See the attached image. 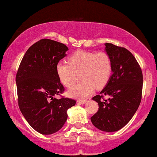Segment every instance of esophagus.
<instances>
[{
  "mask_svg": "<svg viewBox=\"0 0 157 157\" xmlns=\"http://www.w3.org/2000/svg\"><path fill=\"white\" fill-rule=\"evenodd\" d=\"M77 102H78V104H85V103L86 102V100H78V101H77Z\"/></svg>",
  "mask_w": 157,
  "mask_h": 157,
  "instance_id": "34e87169",
  "label": "esophagus"
}]
</instances>
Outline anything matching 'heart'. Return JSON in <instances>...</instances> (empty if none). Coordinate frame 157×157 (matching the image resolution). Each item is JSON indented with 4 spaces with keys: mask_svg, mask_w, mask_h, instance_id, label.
Listing matches in <instances>:
<instances>
[{
    "mask_svg": "<svg viewBox=\"0 0 157 157\" xmlns=\"http://www.w3.org/2000/svg\"><path fill=\"white\" fill-rule=\"evenodd\" d=\"M67 63L58 62L56 70L60 82L71 87L68 95L76 98H85L96 89H102L109 82L112 74L111 57L104 51L90 52L78 51L68 57Z\"/></svg>",
    "mask_w": 157,
    "mask_h": 157,
    "instance_id": "heart-1",
    "label": "heart"
}]
</instances>
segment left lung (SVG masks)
<instances>
[{
	"instance_id": "obj_1",
	"label": "left lung",
	"mask_w": 157,
	"mask_h": 157,
	"mask_svg": "<svg viewBox=\"0 0 157 157\" xmlns=\"http://www.w3.org/2000/svg\"><path fill=\"white\" fill-rule=\"evenodd\" d=\"M105 45L111 57L113 74L100 94L93 98L99 108L90 119L98 129L112 132L126 126L137 110L143 77L140 66L128 50L112 43ZM105 96L109 98L104 99Z\"/></svg>"
}]
</instances>
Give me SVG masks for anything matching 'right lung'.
I'll return each instance as SVG.
<instances>
[{
	"label": "right lung",
	"instance_id": "right-lung-1",
	"mask_svg": "<svg viewBox=\"0 0 157 157\" xmlns=\"http://www.w3.org/2000/svg\"><path fill=\"white\" fill-rule=\"evenodd\" d=\"M64 44L42 39L27 50L16 74L18 106L29 124L39 133L58 132L67 119V110L74 99L55 95L64 92L56 64L66 56Z\"/></svg>",
	"mask_w": 157,
	"mask_h": 157
}]
</instances>
